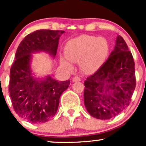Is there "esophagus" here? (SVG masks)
<instances>
[{
  "label": "esophagus",
  "mask_w": 146,
  "mask_h": 146,
  "mask_svg": "<svg viewBox=\"0 0 146 146\" xmlns=\"http://www.w3.org/2000/svg\"><path fill=\"white\" fill-rule=\"evenodd\" d=\"M73 80V82H80V81H81V79H80L78 76H75V77H73V80Z\"/></svg>",
  "instance_id": "esophagus-1"
}]
</instances>
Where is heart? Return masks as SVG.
Masks as SVG:
<instances>
[{"instance_id":"b5f03b06","label":"heart","mask_w":146,"mask_h":146,"mask_svg":"<svg viewBox=\"0 0 146 146\" xmlns=\"http://www.w3.org/2000/svg\"><path fill=\"white\" fill-rule=\"evenodd\" d=\"M108 51V42L106 38L88 35H82L71 40L65 48L67 59L72 62L80 64L81 70L85 73L96 71ZM68 60L62 57L60 62L64 67L70 69L72 65Z\"/></svg>"}]
</instances>
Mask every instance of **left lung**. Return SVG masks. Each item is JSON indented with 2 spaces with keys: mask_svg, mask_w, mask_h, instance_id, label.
<instances>
[{
  "mask_svg": "<svg viewBox=\"0 0 146 146\" xmlns=\"http://www.w3.org/2000/svg\"><path fill=\"white\" fill-rule=\"evenodd\" d=\"M135 62L121 36L101 67L85 80L84 105L99 119H109L128 106L136 86Z\"/></svg>",
  "mask_w": 146,
  "mask_h": 146,
  "instance_id": "left-lung-1",
  "label": "left lung"
}]
</instances>
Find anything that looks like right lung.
<instances>
[{"label": "right lung", "instance_id": "obj_1", "mask_svg": "<svg viewBox=\"0 0 146 146\" xmlns=\"http://www.w3.org/2000/svg\"><path fill=\"white\" fill-rule=\"evenodd\" d=\"M64 31L41 29L27 36L16 51L10 69L9 91L16 113L31 123L48 121L58 110L60 98L70 80L57 81L51 76L37 79L33 76L30 62L32 53L44 51L55 58L60 37Z\"/></svg>", "mask_w": 146, "mask_h": 146}]
</instances>
